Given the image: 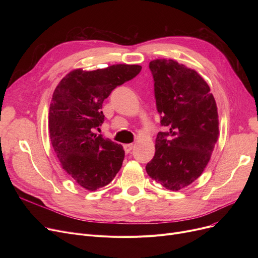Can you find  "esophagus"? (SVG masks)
<instances>
[{
    "label": "esophagus",
    "instance_id": "esophagus-1",
    "mask_svg": "<svg viewBox=\"0 0 258 258\" xmlns=\"http://www.w3.org/2000/svg\"><path fill=\"white\" fill-rule=\"evenodd\" d=\"M133 147H134V144H124L123 145V150H124V152L126 153V154H128V153H131L132 152V150H133Z\"/></svg>",
    "mask_w": 258,
    "mask_h": 258
}]
</instances>
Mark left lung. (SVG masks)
Returning a JSON list of instances; mask_svg holds the SVG:
<instances>
[{"mask_svg":"<svg viewBox=\"0 0 258 258\" xmlns=\"http://www.w3.org/2000/svg\"><path fill=\"white\" fill-rule=\"evenodd\" d=\"M160 123L156 153L146 172L172 191L204 171L219 138L218 107L210 88L195 70L172 59L150 62Z\"/></svg>","mask_w":258,"mask_h":258,"instance_id":"8db88e82","label":"left lung"}]
</instances>
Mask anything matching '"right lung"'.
Masks as SVG:
<instances>
[{"label": "right lung", "instance_id": "obj_1", "mask_svg": "<svg viewBox=\"0 0 258 258\" xmlns=\"http://www.w3.org/2000/svg\"><path fill=\"white\" fill-rule=\"evenodd\" d=\"M141 69L138 64L77 69L64 76L53 93L49 111L52 146L64 171L88 190L111 183L124 159L120 144L94 134L105 119L102 103Z\"/></svg>", "mask_w": 258, "mask_h": 258}]
</instances>
